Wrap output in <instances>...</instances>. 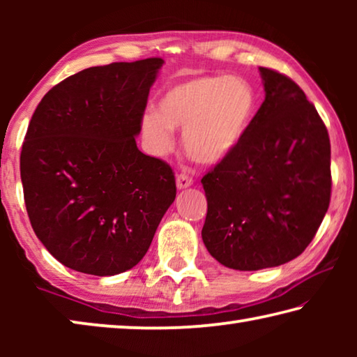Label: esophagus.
Listing matches in <instances>:
<instances>
[{
  "label": "esophagus",
  "mask_w": 357,
  "mask_h": 357,
  "mask_svg": "<svg viewBox=\"0 0 357 357\" xmlns=\"http://www.w3.org/2000/svg\"><path fill=\"white\" fill-rule=\"evenodd\" d=\"M193 184V178L190 176V174L187 173H179L176 176V185L178 189H185V187H189Z\"/></svg>",
  "instance_id": "34e87169"
}]
</instances>
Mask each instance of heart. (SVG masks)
<instances>
[{"instance_id": "1", "label": "heart", "mask_w": 357, "mask_h": 357, "mask_svg": "<svg viewBox=\"0 0 357 357\" xmlns=\"http://www.w3.org/2000/svg\"><path fill=\"white\" fill-rule=\"evenodd\" d=\"M257 108V96L239 77H195L167 89L159 112L144 113L142 126L157 153L170 151L173 129L184 130L193 160L217 164L243 140Z\"/></svg>"}]
</instances>
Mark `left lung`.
<instances>
[{"label":"left lung","mask_w":357,"mask_h":357,"mask_svg":"<svg viewBox=\"0 0 357 357\" xmlns=\"http://www.w3.org/2000/svg\"><path fill=\"white\" fill-rule=\"evenodd\" d=\"M266 98L238 146L202 178V229L220 264L258 271L299 257L331 202V142L315 105L285 74L259 68Z\"/></svg>","instance_id":"left-lung-1"}]
</instances>
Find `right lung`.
Returning a JSON list of instances; mask_svg holds the SVG:
<instances>
[{"label":"right lung","mask_w":357,"mask_h":357,"mask_svg":"<svg viewBox=\"0 0 357 357\" xmlns=\"http://www.w3.org/2000/svg\"><path fill=\"white\" fill-rule=\"evenodd\" d=\"M162 64L146 58L77 72L29 121L20 154L29 222L45 249L78 273L134 268L176 197L173 168L135 143Z\"/></svg>","instance_id":"obj_1"}]
</instances>
